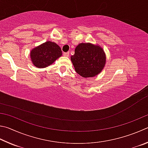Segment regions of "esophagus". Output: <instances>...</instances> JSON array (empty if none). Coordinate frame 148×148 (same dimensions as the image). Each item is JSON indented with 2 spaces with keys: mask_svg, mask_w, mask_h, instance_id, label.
Wrapping results in <instances>:
<instances>
[{
  "mask_svg": "<svg viewBox=\"0 0 148 148\" xmlns=\"http://www.w3.org/2000/svg\"><path fill=\"white\" fill-rule=\"evenodd\" d=\"M63 55H64V56L68 57L69 55V52H67V53H63Z\"/></svg>",
  "mask_w": 148,
  "mask_h": 148,
  "instance_id": "34e87169",
  "label": "esophagus"
}]
</instances>
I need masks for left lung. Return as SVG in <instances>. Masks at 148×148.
Segmentation results:
<instances>
[{
	"label": "left lung",
	"mask_w": 148,
	"mask_h": 148,
	"mask_svg": "<svg viewBox=\"0 0 148 148\" xmlns=\"http://www.w3.org/2000/svg\"><path fill=\"white\" fill-rule=\"evenodd\" d=\"M71 60L77 73L87 78L95 77L102 71L106 56L101 47L81 43L76 47Z\"/></svg>",
	"instance_id": "1"
}]
</instances>
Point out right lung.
<instances>
[{
    "instance_id": "right-lung-1",
    "label": "right lung",
    "mask_w": 148,
    "mask_h": 148,
    "mask_svg": "<svg viewBox=\"0 0 148 148\" xmlns=\"http://www.w3.org/2000/svg\"><path fill=\"white\" fill-rule=\"evenodd\" d=\"M62 54L61 49L56 43L46 41L32 49L30 53V58L36 67L43 68L50 66Z\"/></svg>"
}]
</instances>
